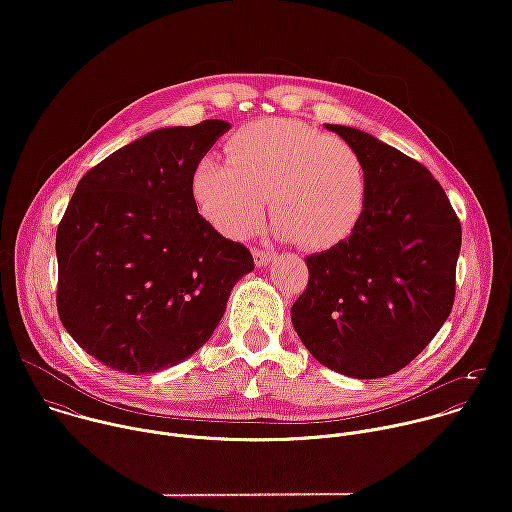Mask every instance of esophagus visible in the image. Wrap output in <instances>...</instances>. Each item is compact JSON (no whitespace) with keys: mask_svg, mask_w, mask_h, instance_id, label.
I'll return each instance as SVG.
<instances>
[{"mask_svg":"<svg viewBox=\"0 0 512 512\" xmlns=\"http://www.w3.org/2000/svg\"><path fill=\"white\" fill-rule=\"evenodd\" d=\"M253 257H255L257 267H265L275 259V253L267 251V249H253Z\"/></svg>","mask_w":512,"mask_h":512,"instance_id":"1","label":"esophagus"}]
</instances>
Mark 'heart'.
Instances as JSON below:
<instances>
[{
	"instance_id": "1",
	"label": "heart",
	"mask_w": 512,
	"mask_h": 512,
	"mask_svg": "<svg viewBox=\"0 0 512 512\" xmlns=\"http://www.w3.org/2000/svg\"><path fill=\"white\" fill-rule=\"evenodd\" d=\"M225 156L194 164L190 194L204 221L229 239L257 233L265 200L277 233L306 249L336 247L367 210L371 180L360 152L302 121H251L227 139Z\"/></svg>"
}]
</instances>
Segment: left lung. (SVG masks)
<instances>
[{"mask_svg": "<svg viewBox=\"0 0 512 512\" xmlns=\"http://www.w3.org/2000/svg\"><path fill=\"white\" fill-rule=\"evenodd\" d=\"M360 152L371 192L354 233L306 257L291 322L324 367L354 379L401 371L448 320L462 227L431 172L371 133L330 125Z\"/></svg>", "mask_w": 512, "mask_h": 512, "instance_id": "8db88e82", "label": "left lung"}]
</instances>
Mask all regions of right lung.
Listing matches in <instances>:
<instances>
[{
	"label": "right lung",
	"instance_id": "1",
	"mask_svg": "<svg viewBox=\"0 0 512 512\" xmlns=\"http://www.w3.org/2000/svg\"><path fill=\"white\" fill-rule=\"evenodd\" d=\"M229 127L206 119L152 131L77 184L56 231V306L105 367L150 375L186 360L253 271L251 251L216 233L190 194L194 164Z\"/></svg>",
	"mask_w": 512,
	"mask_h": 512
}]
</instances>
